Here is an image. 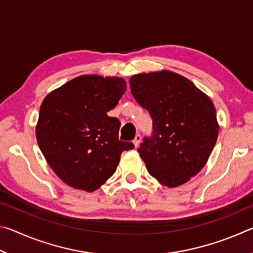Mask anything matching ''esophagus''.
I'll use <instances>...</instances> for the list:
<instances>
[{"instance_id":"esophagus-1","label":"esophagus","mask_w":253,"mask_h":253,"mask_svg":"<svg viewBox=\"0 0 253 253\" xmlns=\"http://www.w3.org/2000/svg\"><path fill=\"white\" fill-rule=\"evenodd\" d=\"M140 140H142V136H140L139 134H137V135L135 136L134 140H132V143H134L135 147H138V145L140 144Z\"/></svg>"}]
</instances>
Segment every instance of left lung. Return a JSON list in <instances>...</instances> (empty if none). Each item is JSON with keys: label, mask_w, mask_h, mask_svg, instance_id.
<instances>
[{"label": "left lung", "mask_w": 253, "mask_h": 253, "mask_svg": "<svg viewBox=\"0 0 253 253\" xmlns=\"http://www.w3.org/2000/svg\"><path fill=\"white\" fill-rule=\"evenodd\" d=\"M135 100L153 119L138 153L149 174L168 187L190 181L207 164L219 125L211 99L185 77L163 70L130 77Z\"/></svg>", "instance_id": "left-lung-1"}]
</instances>
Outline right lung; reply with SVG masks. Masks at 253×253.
Wrapping results in <instances>:
<instances>
[{
    "mask_svg": "<svg viewBox=\"0 0 253 253\" xmlns=\"http://www.w3.org/2000/svg\"><path fill=\"white\" fill-rule=\"evenodd\" d=\"M125 91L126 81L119 77L84 75L44 98L36 128L38 145L69 186L97 190L116 172L122 153L134 148L119 140L121 122L107 115Z\"/></svg>",
    "mask_w": 253,
    "mask_h": 253,
    "instance_id": "1",
    "label": "right lung"
}]
</instances>
